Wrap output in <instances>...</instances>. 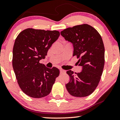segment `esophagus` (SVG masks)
Wrapping results in <instances>:
<instances>
[{
  "label": "esophagus",
  "mask_w": 120,
  "mask_h": 120,
  "mask_svg": "<svg viewBox=\"0 0 120 120\" xmlns=\"http://www.w3.org/2000/svg\"><path fill=\"white\" fill-rule=\"evenodd\" d=\"M60 73H61V74H62V73H65L66 71H65V70H62V69H60Z\"/></svg>",
  "instance_id": "obj_1"
}]
</instances>
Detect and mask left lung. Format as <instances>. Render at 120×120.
<instances>
[{
  "instance_id": "left-lung-1",
  "label": "left lung",
  "mask_w": 120,
  "mask_h": 120,
  "mask_svg": "<svg viewBox=\"0 0 120 120\" xmlns=\"http://www.w3.org/2000/svg\"><path fill=\"white\" fill-rule=\"evenodd\" d=\"M66 41L72 43L73 56L79 59L77 63L82 71H67L70 80L66 85L68 93L84 97L93 92L98 85L104 65V47L102 37L90 25L84 24L68 28L61 31Z\"/></svg>"
}]
</instances>
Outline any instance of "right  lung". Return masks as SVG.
I'll return each instance as SVG.
<instances>
[{"instance_id": "right-lung-1", "label": "right lung", "mask_w": 120, "mask_h": 120, "mask_svg": "<svg viewBox=\"0 0 120 120\" xmlns=\"http://www.w3.org/2000/svg\"><path fill=\"white\" fill-rule=\"evenodd\" d=\"M59 31L26 29L15 40L12 66L17 82L24 94L33 98L44 97L51 91L60 71L40 63L45 59L52 44L58 40Z\"/></svg>"}]
</instances>
